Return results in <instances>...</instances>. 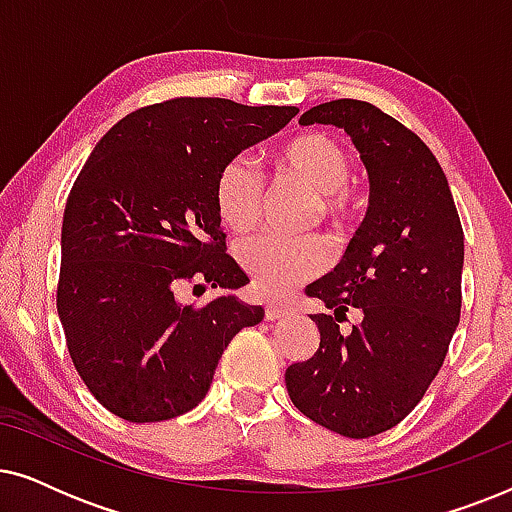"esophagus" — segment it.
I'll list each match as a JSON object with an SVG mask.
<instances>
[{
	"label": "esophagus",
	"instance_id": "obj_1",
	"mask_svg": "<svg viewBox=\"0 0 512 512\" xmlns=\"http://www.w3.org/2000/svg\"><path fill=\"white\" fill-rule=\"evenodd\" d=\"M289 314V305L284 303H268L265 305V319L268 321H275V319H282Z\"/></svg>",
	"mask_w": 512,
	"mask_h": 512
}]
</instances>
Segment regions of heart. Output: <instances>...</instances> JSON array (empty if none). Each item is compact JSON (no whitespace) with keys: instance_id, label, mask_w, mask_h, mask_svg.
<instances>
[{"instance_id":"1","label":"heart","mask_w":512,"mask_h":512,"mask_svg":"<svg viewBox=\"0 0 512 512\" xmlns=\"http://www.w3.org/2000/svg\"><path fill=\"white\" fill-rule=\"evenodd\" d=\"M279 170L321 195V214L333 223L345 219L352 209L349 181L354 165L345 146L324 132H303L282 146L277 156ZM216 212L223 226L244 233L258 221L263 186L249 158H233L223 165L214 188ZM235 258L247 272L249 282L263 293H279L324 270L326 247L319 237L251 235L237 242Z\"/></svg>"}]
</instances>
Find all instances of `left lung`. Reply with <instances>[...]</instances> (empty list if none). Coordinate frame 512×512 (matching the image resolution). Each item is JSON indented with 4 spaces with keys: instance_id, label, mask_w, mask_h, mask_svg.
<instances>
[{
    "instance_id": "left-lung-1",
    "label": "left lung",
    "mask_w": 512,
    "mask_h": 512,
    "mask_svg": "<svg viewBox=\"0 0 512 512\" xmlns=\"http://www.w3.org/2000/svg\"><path fill=\"white\" fill-rule=\"evenodd\" d=\"M300 123L347 132L368 172L370 207L342 261L307 284L333 314H310L319 347L286 368V389L312 422L347 438L377 436L410 415L443 366L461 314L464 230L443 167L396 118L335 100ZM349 306L362 321L340 334Z\"/></svg>"
}]
</instances>
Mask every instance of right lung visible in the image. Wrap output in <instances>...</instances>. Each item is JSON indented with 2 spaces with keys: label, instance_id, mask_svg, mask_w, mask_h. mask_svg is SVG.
I'll list each match as a JSON object with an SVG mask.
<instances>
[{
  "label": "right lung",
  "instance_id": "add662e5",
  "mask_svg": "<svg viewBox=\"0 0 512 512\" xmlns=\"http://www.w3.org/2000/svg\"><path fill=\"white\" fill-rule=\"evenodd\" d=\"M296 107L177 97L132 111L104 135L62 216L58 314L97 401L128 422L193 410L228 342L263 319L235 289L214 188L228 160L284 128ZM181 281L221 288L212 304L176 298Z\"/></svg>",
  "mask_w": 512,
  "mask_h": 512
}]
</instances>
